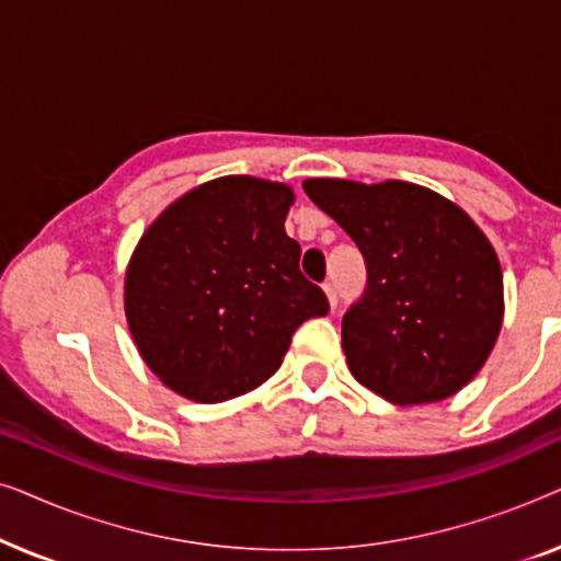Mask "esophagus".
Segmentation results:
<instances>
[{
  "label": "esophagus",
  "mask_w": 561,
  "mask_h": 561,
  "mask_svg": "<svg viewBox=\"0 0 561 561\" xmlns=\"http://www.w3.org/2000/svg\"><path fill=\"white\" fill-rule=\"evenodd\" d=\"M324 294L329 298V306H332V309H336V304H340V294H336V286H334L332 280L324 283Z\"/></svg>",
  "instance_id": "obj_1"
}]
</instances>
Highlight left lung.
I'll list each match as a JSON object with an SVG mask.
<instances>
[{"label": "left lung", "mask_w": 561, "mask_h": 561, "mask_svg": "<svg viewBox=\"0 0 561 561\" xmlns=\"http://www.w3.org/2000/svg\"><path fill=\"white\" fill-rule=\"evenodd\" d=\"M304 191L365 257V290L342 319L352 375L398 405L455 396L503 324V273L488 237L459 206L405 181L309 179Z\"/></svg>", "instance_id": "left-lung-1"}]
</instances>
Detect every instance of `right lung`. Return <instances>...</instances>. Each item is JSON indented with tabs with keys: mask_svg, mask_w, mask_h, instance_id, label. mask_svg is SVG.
I'll return each mask as SVG.
<instances>
[{
	"mask_svg": "<svg viewBox=\"0 0 561 561\" xmlns=\"http://www.w3.org/2000/svg\"><path fill=\"white\" fill-rule=\"evenodd\" d=\"M294 191L227 175L168 206L142 234L125 278L137 350L175 393L221 403L278 370L327 294L298 267L286 234Z\"/></svg>",
	"mask_w": 561,
	"mask_h": 561,
	"instance_id": "obj_1",
	"label": "right lung"
}]
</instances>
